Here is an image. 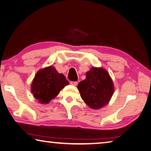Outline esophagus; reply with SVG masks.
Wrapping results in <instances>:
<instances>
[{"instance_id": "esophagus-1", "label": "esophagus", "mask_w": 151, "mask_h": 151, "mask_svg": "<svg viewBox=\"0 0 151 151\" xmlns=\"http://www.w3.org/2000/svg\"><path fill=\"white\" fill-rule=\"evenodd\" d=\"M70 84H72V85H74V86H76L78 84V82H76V81H71L70 82Z\"/></svg>"}]
</instances>
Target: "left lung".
I'll return each mask as SVG.
<instances>
[{"label":"left lung","mask_w":151,"mask_h":151,"mask_svg":"<svg viewBox=\"0 0 151 151\" xmlns=\"http://www.w3.org/2000/svg\"><path fill=\"white\" fill-rule=\"evenodd\" d=\"M77 88L82 99L93 109L107 105L114 92L113 81L103 68H91L86 73V79L80 82Z\"/></svg>","instance_id":"obj_1"}]
</instances>
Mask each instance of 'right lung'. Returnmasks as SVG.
<instances>
[{"mask_svg":"<svg viewBox=\"0 0 151 151\" xmlns=\"http://www.w3.org/2000/svg\"><path fill=\"white\" fill-rule=\"evenodd\" d=\"M68 84L65 76L59 74L55 67L50 66L36 74L31 85V92L37 100L45 104L57 96Z\"/></svg>","mask_w":151,"mask_h":151,"instance_id":"obj_1","label":"right lung"}]
</instances>
